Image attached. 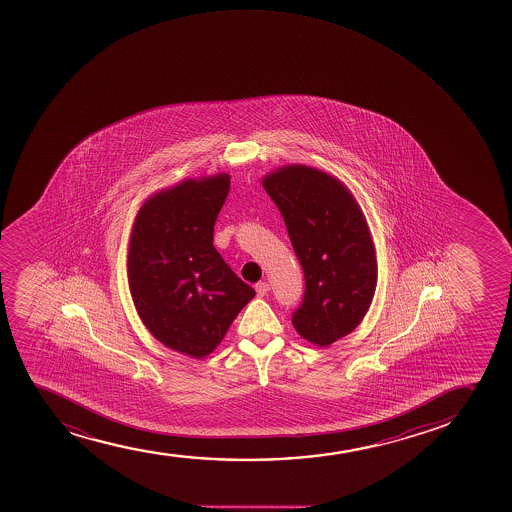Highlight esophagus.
I'll return each mask as SVG.
<instances>
[{
	"label": "esophagus",
	"mask_w": 512,
	"mask_h": 512,
	"mask_svg": "<svg viewBox=\"0 0 512 512\" xmlns=\"http://www.w3.org/2000/svg\"><path fill=\"white\" fill-rule=\"evenodd\" d=\"M269 289V284H267V282H259V284H255V291H257V296H260V298L267 296Z\"/></svg>",
	"instance_id": "esophagus-1"
}]
</instances>
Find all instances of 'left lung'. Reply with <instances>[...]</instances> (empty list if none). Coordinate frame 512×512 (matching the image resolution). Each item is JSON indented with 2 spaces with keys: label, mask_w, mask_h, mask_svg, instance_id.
I'll list each match as a JSON object with an SVG mask.
<instances>
[{
  "label": "left lung",
  "mask_w": 512,
  "mask_h": 512,
  "mask_svg": "<svg viewBox=\"0 0 512 512\" xmlns=\"http://www.w3.org/2000/svg\"><path fill=\"white\" fill-rule=\"evenodd\" d=\"M305 272L303 305L293 325L303 339L328 347L362 322L378 282L368 221L351 189L332 173L291 163L265 173Z\"/></svg>",
  "instance_id": "left-lung-1"
}]
</instances>
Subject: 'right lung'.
<instances>
[{"instance_id":"1","label":"right lung","mask_w":512,"mask_h":512,"mask_svg":"<svg viewBox=\"0 0 512 512\" xmlns=\"http://www.w3.org/2000/svg\"><path fill=\"white\" fill-rule=\"evenodd\" d=\"M230 175L184 178L139 207L127 247V282L139 318L168 349L202 359L255 296L213 245Z\"/></svg>"}]
</instances>
